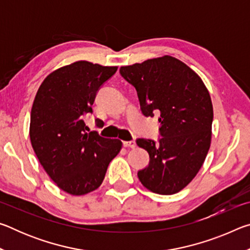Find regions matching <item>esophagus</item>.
<instances>
[{
	"mask_svg": "<svg viewBox=\"0 0 250 250\" xmlns=\"http://www.w3.org/2000/svg\"><path fill=\"white\" fill-rule=\"evenodd\" d=\"M135 146H137L135 141H125L124 142V146H125V147H131V149H134Z\"/></svg>",
	"mask_w": 250,
	"mask_h": 250,
	"instance_id": "1",
	"label": "esophagus"
}]
</instances>
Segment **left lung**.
<instances>
[{"label": "left lung", "instance_id": "1", "mask_svg": "<svg viewBox=\"0 0 250 250\" xmlns=\"http://www.w3.org/2000/svg\"><path fill=\"white\" fill-rule=\"evenodd\" d=\"M120 74L138 92L146 117L159 113V143L137 139L149 166L138 172L145 188L161 195L183 189L200 171L211 140L213 104L195 71L172 56L122 66Z\"/></svg>", "mask_w": 250, "mask_h": 250}]
</instances>
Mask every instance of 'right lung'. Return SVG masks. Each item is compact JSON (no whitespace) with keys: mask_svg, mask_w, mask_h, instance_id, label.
Here are the masks:
<instances>
[{"mask_svg":"<svg viewBox=\"0 0 250 250\" xmlns=\"http://www.w3.org/2000/svg\"><path fill=\"white\" fill-rule=\"evenodd\" d=\"M117 69L75 62L50 73L34 99L29 125L34 152L50 179L71 195L98 188L109 163L121 150L119 139L103 138L96 131L88 133L83 121L92 112L97 91Z\"/></svg>","mask_w":250,"mask_h":250,"instance_id":"add662e5","label":"right lung"}]
</instances>
